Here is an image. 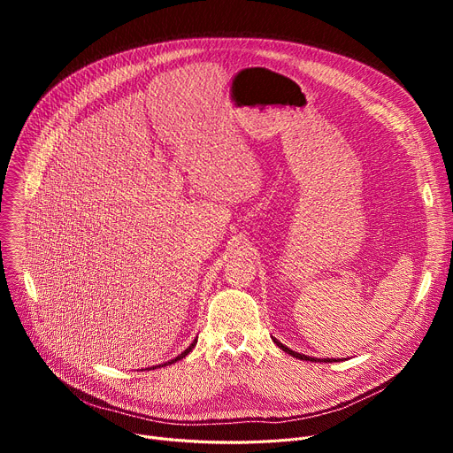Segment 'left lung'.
Instances as JSON below:
<instances>
[{"label":"left lung","mask_w":453,"mask_h":453,"mask_svg":"<svg viewBox=\"0 0 453 453\" xmlns=\"http://www.w3.org/2000/svg\"><path fill=\"white\" fill-rule=\"evenodd\" d=\"M273 343L279 347V349H282L284 352L287 354H290V356H294V358H297V360H306V362H325V364H328V362H338V360H330V358H312V356H306V354H301V352H296V350H292V349H288L287 345H282L279 340H275L273 338Z\"/></svg>","instance_id":"obj_1"}]
</instances>
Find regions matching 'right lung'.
Returning a JSON list of instances; mask_svg holds the SVG:
<instances>
[{
    "label": "right lung",
    "mask_w": 453,
    "mask_h": 453,
    "mask_svg": "<svg viewBox=\"0 0 453 453\" xmlns=\"http://www.w3.org/2000/svg\"><path fill=\"white\" fill-rule=\"evenodd\" d=\"M196 342H198V338H196V340H195V342H193V343H190V345H188V347H187V349H185V350H183V352H181V354H178V356H176V358H174V360H171V362H166V364H161V365H156V367H165V365H173V364H176V362H180V360H183V358H185V356H187V354H188V352H190V350H193V349H195V345H196ZM152 369H154V367H152Z\"/></svg>",
    "instance_id": "right-lung-1"
}]
</instances>
